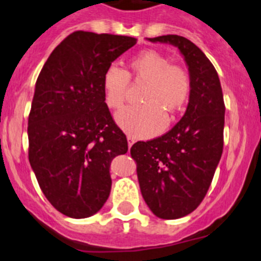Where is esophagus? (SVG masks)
I'll list each match as a JSON object with an SVG mask.
<instances>
[{"label":"esophagus","instance_id":"1","mask_svg":"<svg viewBox=\"0 0 261 261\" xmlns=\"http://www.w3.org/2000/svg\"><path fill=\"white\" fill-rule=\"evenodd\" d=\"M127 139H128V147H129V148H130V147L133 146V143H134V142H136V141H134L133 137H128Z\"/></svg>","mask_w":261,"mask_h":261}]
</instances>
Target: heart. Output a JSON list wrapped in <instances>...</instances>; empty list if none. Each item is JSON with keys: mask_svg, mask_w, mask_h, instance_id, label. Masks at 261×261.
<instances>
[{"mask_svg": "<svg viewBox=\"0 0 261 261\" xmlns=\"http://www.w3.org/2000/svg\"><path fill=\"white\" fill-rule=\"evenodd\" d=\"M129 80L144 84L139 101L124 108L115 119L128 134L147 138L160 133L174 122L192 95V79L184 67L171 64L167 57L156 50H143L128 61V68L108 67L102 74L105 104L113 110L123 107Z\"/></svg>", "mask_w": 261, "mask_h": 261, "instance_id": "b5f03b06", "label": "heart"}]
</instances>
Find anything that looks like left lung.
Masks as SVG:
<instances>
[{
	"instance_id": "1",
	"label": "left lung",
	"mask_w": 261,
	"mask_h": 261,
	"mask_svg": "<svg viewBox=\"0 0 261 261\" xmlns=\"http://www.w3.org/2000/svg\"><path fill=\"white\" fill-rule=\"evenodd\" d=\"M148 40L177 46L192 79L180 122L164 136L130 148L144 202L157 217L176 219L197 210L215 176L223 151V94L217 71L194 43L179 35Z\"/></svg>"
}]
</instances>
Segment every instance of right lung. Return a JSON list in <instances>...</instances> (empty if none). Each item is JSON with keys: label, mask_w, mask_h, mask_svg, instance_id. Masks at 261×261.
Wrapping results in <instances>:
<instances>
[{"label": "right lung", "mask_w": 261, "mask_h": 261, "mask_svg": "<svg viewBox=\"0 0 261 261\" xmlns=\"http://www.w3.org/2000/svg\"><path fill=\"white\" fill-rule=\"evenodd\" d=\"M137 43L124 35L74 32L43 66L28 122L29 161L43 194L58 212L86 218L112 189L110 164L127 153L102 94V74Z\"/></svg>", "instance_id": "1"}]
</instances>
